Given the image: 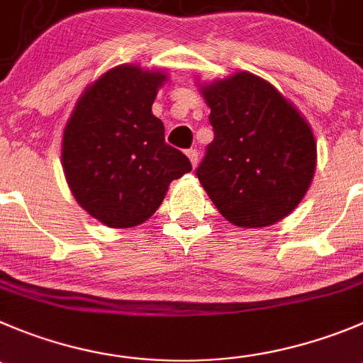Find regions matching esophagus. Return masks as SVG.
<instances>
[{"instance_id": "esophagus-1", "label": "esophagus", "mask_w": 363, "mask_h": 363, "mask_svg": "<svg viewBox=\"0 0 363 363\" xmlns=\"http://www.w3.org/2000/svg\"><path fill=\"white\" fill-rule=\"evenodd\" d=\"M186 155H188V159H189V161H191L193 168H195V166H197V162H199L197 148H189V150H186Z\"/></svg>"}]
</instances>
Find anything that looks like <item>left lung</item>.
Here are the masks:
<instances>
[{"label":"left lung","instance_id":"1","mask_svg":"<svg viewBox=\"0 0 363 363\" xmlns=\"http://www.w3.org/2000/svg\"><path fill=\"white\" fill-rule=\"evenodd\" d=\"M201 91L215 138L197 177L220 215L238 228H265L289 216L317 164L308 121L272 84L247 71Z\"/></svg>","mask_w":363,"mask_h":363}]
</instances>
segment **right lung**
<instances>
[{
  "instance_id": "1",
  "label": "right lung",
  "mask_w": 363,
  "mask_h": 363,
  "mask_svg": "<svg viewBox=\"0 0 363 363\" xmlns=\"http://www.w3.org/2000/svg\"><path fill=\"white\" fill-rule=\"evenodd\" d=\"M162 71L121 64L91 84L64 128L62 166L80 208L107 228L140 225L191 170L152 114Z\"/></svg>"
}]
</instances>
